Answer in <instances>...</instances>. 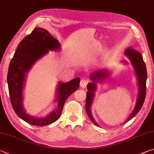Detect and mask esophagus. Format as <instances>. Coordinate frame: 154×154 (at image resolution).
Returning <instances> with one entry per match:
<instances>
[{
	"mask_svg": "<svg viewBox=\"0 0 154 154\" xmlns=\"http://www.w3.org/2000/svg\"><path fill=\"white\" fill-rule=\"evenodd\" d=\"M89 83V81L88 79H83L81 80L80 82V87L82 88H84L88 85V83Z\"/></svg>",
	"mask_w": 154,
	"mask_h": 154,
	"instance_id": "1",
	"label": "esophagus"
}]
</instances>
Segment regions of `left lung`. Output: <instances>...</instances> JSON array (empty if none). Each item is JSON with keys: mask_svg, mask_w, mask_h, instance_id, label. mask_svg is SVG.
Masks as SVG:
<instances>
[{"mask_svg": "<svg viewBox=\"0 0 154 154\" xmlns=\"http://www.w3.org/2000/svg\"><path fill=\"white\" fill-rule=\"evenodd\" d=\"M125 55L129 58L130 61L132 63L134 69H135V72L137 74L138 79V86L139 88V94L137 96V100L132 113L130 114L127 121L125 122H127L128 121L133 118L137 114L145 101V94H146V81H147V70L145 64L143 59V57L138 51L134 50L132 48H128L125 50ZM109 72L106 70H101V71L94 72L91 75L90 79L93 82L89 83L88 85V91H87V96H86V103H85V110L88 114L89 119L96 126H98L97 124L95 122L94 119L92 116L90 111V107L93 102V99L95 96V91L96 89V83L97 81H102L104 79H106L108 76Z\"/></svg>", "mask_w": 154, "mask_h": 154, "instance_id": "8db88e82", "label": "left lung"}]
</instances>
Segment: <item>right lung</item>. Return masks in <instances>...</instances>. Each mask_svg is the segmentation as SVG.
Segmentation results:
<instances>
[{"mask_svg": "<svg viewBox=\"0 0 154 154\" xmlns=\"http://www.w3.org/2000/svg\"><path fill=\"white\" fill-rule=\"evenodd\" d=\"M60 44L46 29L35 28L19 44L10 63L7 74L9 96L15 113L27 123L35 126H44L53 123L59 119L64 104L70 95L77 90L80 78L69 82H59L57 89V108L44 118H35L26 112L23 107V91L26 75L32 65L48 50H58Z\"/></svg>", "mask_w": 154, "mask_h": 154, "instance_id": "add662e5", "label": "right lung"}]
</instances>
